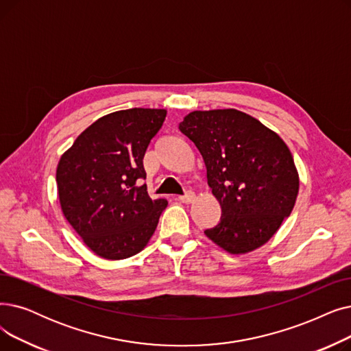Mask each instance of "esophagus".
Instances as JSON below:
<instances>
[{
    "mask_svg": "<svg viewBox=\"0 0 351 351\" xmlns=\"http://www.w3.org/2000/svg\"><path fill=\"white\" fill-rule=\"evenodd\" d=\"M178 199L181 203H184V204H190V203H193V199H194V193H191V191H187L184 195H180L178 197Z\"/></svg>",
    "mask_w": 351,
    "mask_h": 351,
    "instance_id": "obj_1",
    "label": "esophagus"
}]
</instances>
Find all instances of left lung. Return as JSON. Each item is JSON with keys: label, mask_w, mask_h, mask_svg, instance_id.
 Masks as SVG:
<instances>
[{"label": "left lung", "mask_w": 351, "mask_h": 351, "mask_svg": "<svg viewBox=\"0 0 351 351\" xmlns=\"http://www.w3.org/2000/svg\"><path fill=\"white\" fill-rule=\"evenodd\" d=\"M202 154L221 219L204 234L230 254L269 241L291 214L300 178L287 144L236 108L191 111L178 125Z\"/></svg>", "instance_id": "obj_1"}]
</instances>
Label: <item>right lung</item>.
<instances>
[{
	"label": "right lung",
	"mask_w": 351,
	"mask_h": 351,
	"mask_svg": "<svg viewBox=\"0 0 351 351\" xmlns=\"http://www.w3.org/2000/svg\"><path fill=\"white\" fill-rule=\"evenodd\" d=\"M167 115L130 108L103 115L75 138L57 165L61 211L94 254L124 260L153 237L165 199H152L143 158Z\"/></svg>",
	"instance_id": "add662e5"
}]
</instances>
